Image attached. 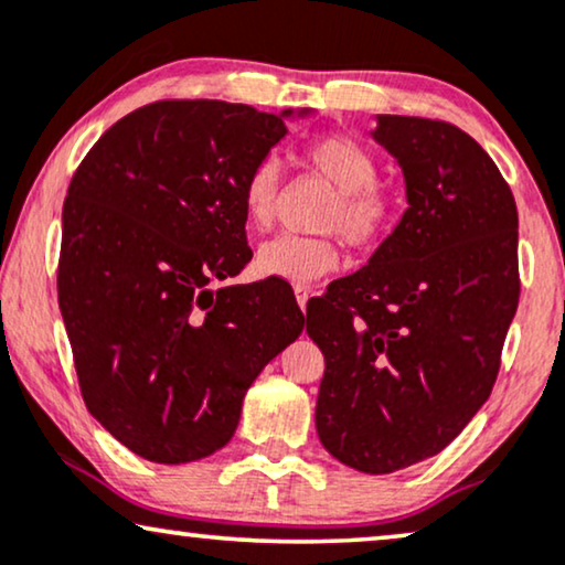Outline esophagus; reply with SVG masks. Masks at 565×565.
<instances>
[{
    "instance_id": "34e87169",
    "label": "esophagus",
    "mask_w": 565,
    "mask_h": 565,
    "mask_svg": "<svg viewBox=\"0 0 565 565\" xmlns=\"http://www.w3.org/2000/svg\"><path fill=\"white\" fill-rule=\"evenodd\" d=\"M295 297H297V305H299V310H307V299H310V289L307 287H295Z\"/></svg>"
}]
</instances>
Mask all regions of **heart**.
I'll return each instance as SVG.
<instances>
[{"instance_id":"1","label":"heart","mask_w":565,"mask_h":565,"mask_svg":"<svg viewBox=\"0 0 565 565\" xmlns=\"http://www.w3.org/2000/svg\"><path fill=\"white\" fill-rule=\"evenodd\" d=\"M302 160L318 175L335 185L320 220V230L343 235L356 250H372L385 243L401 220L403 201L393 185L377 180L380 160L364 141L351 134H322L307 141ZM281 170L274 157L255 162L243 180V212L253 230H268L276 222ZM341 250L335 237L278 235L258 247L255 268L260 276L307 287L338 268Z\"/></svg>"}]
</instances>
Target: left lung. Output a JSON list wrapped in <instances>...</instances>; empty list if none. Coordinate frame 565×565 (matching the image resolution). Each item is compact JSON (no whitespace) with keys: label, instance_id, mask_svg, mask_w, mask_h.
Returning <instances> with one entry per match:
<instances>
[{"label":"left lung","instance_id":"left-lung-1","mask_svg":"<svg viewBox=\"0 0 565 565\" xmlns=\"http://www.w3.org/2000/svg\"><path fill=\"white\" fill-rule=\"evenodd\" d=\"M405 209L356 274L307 305L326 356L315 426L353 470L385 476L439 455L491 395L519 305L511 188L447 120L380 116Z\"/></svg>","mask_w":565,"mask_h":565}]
</instances>
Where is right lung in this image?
Returning <instances> with one entry per match:
<instances>
[{
    "mask_svg": "<svg viewBox=\"0 0 565 565\" xmlns=\"http://www.w3.org/2000/svg\"><path fill=\"white\" fill-rule=\"evenodd\" d=\"M284 134L250 105L157 100L74 172L58 255L74 370L87 411L149 462L227 445L247 387L302 333L284 284L212 289L253 258L243 180Z\"/></svg>",
    "mask_w": 565,
    "mask_h": 565,
    "instance_id": "add662e5",
    "label": "right lung"
}]
</instances>
